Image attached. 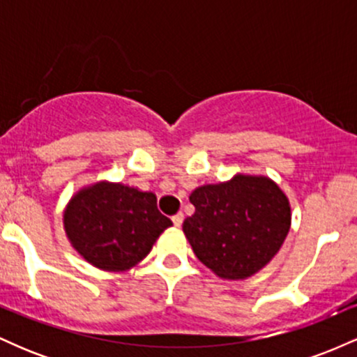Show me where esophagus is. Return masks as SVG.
Returning <instances> with one entry per match:
<instances>
[{
	"label": "esophagus",
	"instance_id": "obj_1",
	"mask_svg": "<svg viewBox=\"0 0 357 357\" xmlns=\"http://www.w3.org/2000/svg\"><path fill=\"white\" fill-rule=\"evenodd\" d=\"M171 220H173L174 227H181V225H183V220H184V215H183V213H176V215H174L173 218H171Z\"/></svg>",
	"mask_w": 357,
	"mask_h": 357
}]
</instances>
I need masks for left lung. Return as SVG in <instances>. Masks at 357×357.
<instances>
[{
    "label": "left lung",
    "instance_id": "1",
    "mask_svg": "<svg viewBox=\"0 0 357 357\" xmlns=\"http://www.w3.org/2000/svg\"><path fill=\"white\" fill-rule=\"evenodd\" d=\"M183 231L202 264L223 278H247L275 257L290 228L289 199L264 176L238 174L191 192Z\"/></svg>",
    "mask_w": 357,
    "mask_h": 357
}]
</instances>
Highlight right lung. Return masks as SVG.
I'll use <instances>...</instances> for the list:
<instances>
[{
  "instance_id": "right-lung-1",
  "label": "right lung",
  "mask_w": 357,
  "mask_h": 357,
  "mask_svg": "<svg viewBox=\"0 0 357 357\" xmlns=\"http://www.w3.org/2000/svg\"><path fill=\"white\" fill-rule=\"evenodd\" d=\"M73 248L93 267L122 272L141 261L173 225L153 192L99 183L77 192L63 215Z\"/></svg>"
}]
</instances>
